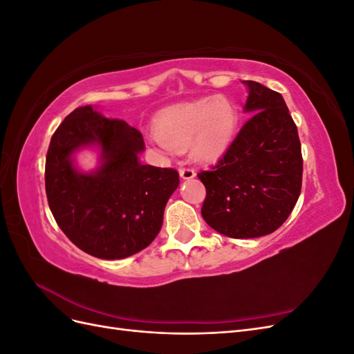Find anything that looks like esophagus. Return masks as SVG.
<instances>
[{"label": "esophagus", "instance_id": "esophagus-1", "mask_svg": "<svg viewBox=\"0 0 354 354\" xmlns=\"http://www.w3.org/2000/svg\"><path fill=\"white\" fill-rule=\"evenodd\" d=\"M178 173H180V177L183 180H192L196 176L195 169H192V168H180Z\"/></svg>", "mask_w": 354, "mask_h": 354}]
</instances>
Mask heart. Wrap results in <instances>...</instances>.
<instances>
[{
	"instance_id": "1",
	"label": "heart",
	"mask_w": 354,
	"mask_h": 354,
	"mask_svg": "<svg viewBox=\"0 0 354 354\" xmlns=\"http://www.w3.org/2000/svg\"><path fill=\"white\" fill-rule=\"evenodd\" d=\"M238 122V106L230 99L202 97L160 112L152 142L164 153L187 147L195 162L211 164L229 149Z\"/></svg>"
}]
</instances>
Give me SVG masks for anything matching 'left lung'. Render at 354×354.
<instances>
[{
	"label": "left lung",
	"mask_w": 354,
	"mask_h": 354,
	"mask_svg": "<svg viewBox=\"0 0 354 354\" xmlns=\"http://www.w3.org/2000/svg\"><path fill=\"white\" fill-rule=\"evenodd\" d=\"M243 112L252 115L233 143L199 180L207 189L202 217L233 239L260 238L281 227L301 192L303 156L297 125L282 95L255 81Z\"/></svg>",
	"instance_id": "left-lung-1"
}]
</instances>
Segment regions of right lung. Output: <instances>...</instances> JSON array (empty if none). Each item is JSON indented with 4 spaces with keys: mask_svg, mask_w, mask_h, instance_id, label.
<instances>
[{
    "mask_svg": "<svg viewBox=\"0 0 354 354\" xmlns=\"http://www.w3.org/2000/svg\"><path fill=\"white\" fill-rule=\"evenodd\" d=\"M140 131L109 120L91 104L71 112L53 134L46 159V192L56 223L80 250L121 260L145 250L162 227L164 209L178 187V173L140 162ZM81 150L98 153L85 171Z\"/></svg>",
    "mask_w": 354,
    "mask_h": 354,
    "instance_id": "obj_1",
    "label": "right lung"
}]
</instances>
